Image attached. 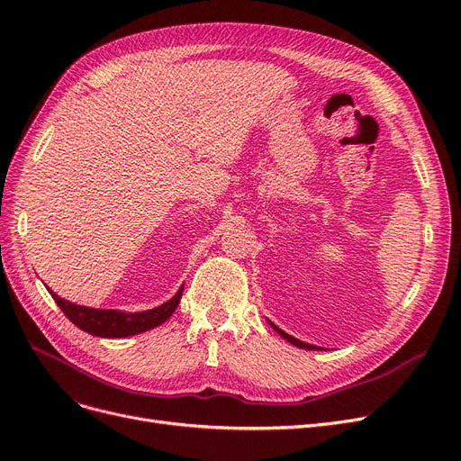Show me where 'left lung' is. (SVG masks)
Wrapping results in <instances>:
<instances>
[{
  "mask_svg": "<svg viewBox=\"0 0 461 461\" xmlns=\"http://www.w3.org/2000/svg\"><path fill=\"white\" fill-rule=\"evenodd\" d=\"M270 322V321H268ZM270 326L274 328V330L283 338V339H287L289 343H293V345H296V347H300V348H308V350H319L321 347H317V345H310V343H303V341H300V339H296V338H293V336H289L287 332H283L281 328H277L274 322H270Z\"/></svg>",
  "mask_w": 461,
  "mask_h": 461,
  "instance_id": "8db88e82",
  "label": "left lung"
}]
</instances>
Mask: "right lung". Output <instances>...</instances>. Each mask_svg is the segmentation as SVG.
Segmentation results:
<instances>
[{
	"mask_svg": "<svg viewBox=\"0 0 461 461\" xmlns=\"http://www.w3.org/2000/svg\"><path fill=\"white\" fill-rule=\"evenodd\" d=\"M49 293L52 294L54 302L59 305V310L65 313V317H68L73 324H77L80 330L99 338H127V336L142 334L146 330H151V328L163 324L174 313V310L178 308L184 287H180V291L168 302L161 303L159 308L139 312V313L86 308V305H77L69 300L59 298L50 289Z\"/></svg>",
	"mask_w": 461,
	"mask_h": 461,
	"instance_id": "right-lung-1",
	"label": "right lung"
}]
</instances>
